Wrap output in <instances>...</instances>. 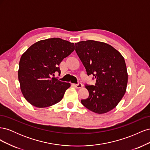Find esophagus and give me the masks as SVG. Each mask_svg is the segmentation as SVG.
<instances>
[{
  "label": "esophagus",
  "instance_id": "obj_1",
  "mask_svg": "<svg viewBox=\"0 0 150 150\" xmlns=\"http://www.w3.org/2000/svg\"><path fill=\"white\" fill-rule=\"evenodd\" d=\"M73 86H74V87H76V88H78V89L81 88L83 87V84H81V83H78V84H73Z\"/></svg>",
  "mask_w": 150,
  "mask_h": 150
}]
</instances>
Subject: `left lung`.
I'll return each instance as SVG.
<instances>
[{
  "label": "left lung",
  "instance_id": "1",
  "mask_svg": "<svg viewBox=\"0 0 150 150\" xmlns=\"http://www.w3.org/2000/svg\"><path fill=\"white\" fill-rule=\"evenodd\" d=\"M76 52L88 75L96 78V84L85 85L89 96L81 103L98 114L116 107L126 93L128 74L121 53L105 42L88 40L75 44Z\"/></svg>",
  "mask_w": 150,
  "mask_h": 150
}]
</instances>
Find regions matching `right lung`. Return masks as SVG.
Masks as SVG:
<instances>
[{
    "mask_svg": "<svg viewBox=\"0 0 150 150\" xmlns=\"http://www.w3.org/2000/svg\"><path fill=\"white\" fill-rule=\"evenodd\" d=\"M74 49V43L54 38L39 40L22 54L18 79L21 92L30 104L46 108L62 99L71 84L62 82L52 76L56 72L61 73L58 66Z\"/></svg>",
    "mask_w": 150,
    "mask_h": 150,
    "instance_id": "1",
    "label": "right lung"
}]
</instances>
